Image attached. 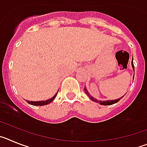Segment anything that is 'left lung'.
Returning <instances> with one entry per match:
<instances>
[{
  "instance_id": "8db88e82",
  "label": "left lung",
  "mask_w": 147,
  "mask_h": 147,
  "mask_svg": "<svg viewBox=\"0 0 147 147\" xmlns=\"http://www.w3.org/2000/svg\"><path fill=\"white\" fill-rule=\"evenodd\" d=\"M132 67H133V70H134V71H135L134 65H133L132 62ZM84 90H85V93H86V94L88 95V96L89 97V98H90V99H91L92 101H93V102H97V103L101 104V105H113V104L117 103V102H119V101H120L121 98H123V97H124V96H122L121 98H118V99H116V100H110V101H104V102H102V101H98V100L96 99V98H93V97H92L91 96H90V95L89 94V93H88V91L86 90V88H85V89H84Z\"/></svg>"
}]
</instances>
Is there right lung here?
I'll return each mask as SVG.
<instances>
[{
	"label": "right lung",
	"mask_w": 147,
	"mask_h": 147,
	"mask_svg": "<svg viewBox=\"0 0 147 147\" xmlns=\"http://www.w3.org/2000/svg\"><path fill=\"white\" fill-rule=\"evenodd\" d=\"M57 93H58V91H57ZM57 93L54 95V97H52V98H50V99L46 100V101H40V102H28L30 104V105H34V106H42V105H49V104H50L51 102H53V100H54V98H55V97L57 96Z\"/></svg>",
	"instance_id": "1"
}]
</instances>
